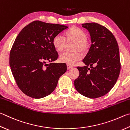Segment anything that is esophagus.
<instances>
[{
  "label": "esophagus",
  "instance_id": "esophagus-1",
  "mask_svg": "<svg viewBox=\"0 0 130 130\" xmlns=\"http://www.w3.org/2000/svg\"><path fill=\"white\" fill-rule=\"evenodd\" d=\"M71 68H72V66H70L69 65H67V69L68 70H69V69H71Z\"/></svg>",
  "mask_w": 130,
  "mask_h": 130
}]
</instances>
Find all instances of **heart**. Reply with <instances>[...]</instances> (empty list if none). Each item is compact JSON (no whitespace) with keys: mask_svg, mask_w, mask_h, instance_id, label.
<instances>
[{"mask_svg":"<svg viewBox=\"0 0 130 130\" xmlns=\"http://www.w3.org/2000/svg\"><path fill=\"white\" fill-rule=\"evenodd\" d=\"M88 36L82 29L77 27H73L65 33V38L63 35L58 34L53 37L52 44L58 52L62 51L65 48L67 41H74L73 46L74 52H65L60 54V61L69 65H74L81 58V55L78 51L84 52L86 49Z\"/></svg>","mask_w":130,"mask_h":130,"instance_id":"heart-1","label":"heart"}]
</instances>
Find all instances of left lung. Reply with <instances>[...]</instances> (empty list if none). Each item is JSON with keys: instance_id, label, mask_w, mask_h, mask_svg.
<instances>
[{"instance_id": "left-lung-1", "label": "left lung", "mask_w": 130, "mask_h": 130, "mask_svg": "<svg viewBox=\"0 0 130 130\" xmlns=\"http://www.w3.org/2000/svg\"><path fill=\"white\" fill-rule=\"evenodd\" d=\"M82 25L89 32L91 45L82 61L86 66L77 67L79 75L75 79L74 86L82 95L96 98L108 93L118 78L119 47L114 35L104 26L96 23Z\"/></svg>"}]
</instances>
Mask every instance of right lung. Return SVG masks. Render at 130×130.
I'll return each instance as SVG.
<instances>
[{
	"label": "right lung",
	"mask_w": 130,
	"mask_h": 130,
	"mask_svg": "<svg viewBox=\"0 0 130 130\" xmlns=\"http://www.w3.org/2000/svg\"><path fill=\"white\" fill-rule=\"evenodd\" d=\"M68 28L36 20L18 35L9 54V65L16 84L25 95L39 99L55 90L67 67L65 63L53 62L58 55L52 40ZM49 62L51 63L47 64Z\"/></svg>",
	"instance_id": "1"
}]
</instances>
